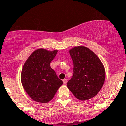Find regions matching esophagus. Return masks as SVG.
<instances>
[{
  "label": "esophagus",
  "instance_id": "obj_1",
  "mask_svg": "<svg viewBox=\"0 0 126 126\" xmlns=\"http://www.w3.org/2000/svg\"><path fill=\"white\" fill-rule=\"evenodd\" d=\"M67 83V79H63V83H64V84H66Z\"/></svg>",
  "mask_w": 126,
  "mask_h": 126
}]
</instances>
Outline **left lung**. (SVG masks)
I'll return each mask as SVG.
<instances>
[{
    "label": "left lung",
    "mask_w": 126,
    "mask_h": 126,
    "mask_svg": "<svg viewBox=\"0 0 126 126\" xmlns=\"http://www.w3.org/2000/svg\"><path fill=\"white\" fill-rule=\"evenodd\" d=\"M73 75L67 86L76 98L86 100L96 96L105 78V69L98 57L89 48L78 46L70 50Z\"/></svg>",
    "instance_id": "left-lung-1"
}]
</instances>
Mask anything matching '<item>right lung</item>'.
Instances as JSON below:
<instances>
[{
    "label": "right lung",
    "mask_w": 126,
    "mask_h": 126,
    "mask_svg": "<svg viewBox=\"0 0 126 126\" xmlns=\"http://www.w3.org/2000/svg\"><path fill=\"white\" fill-rule=\"evenodd\" d=\"M57 53V50H36L24 63L21 72L22 84L33 100L47 103L54 97L63 84L50 67L51 61Z\"/></svg>",
    "instance_id": "right-lung-1"
}]
</instances>
